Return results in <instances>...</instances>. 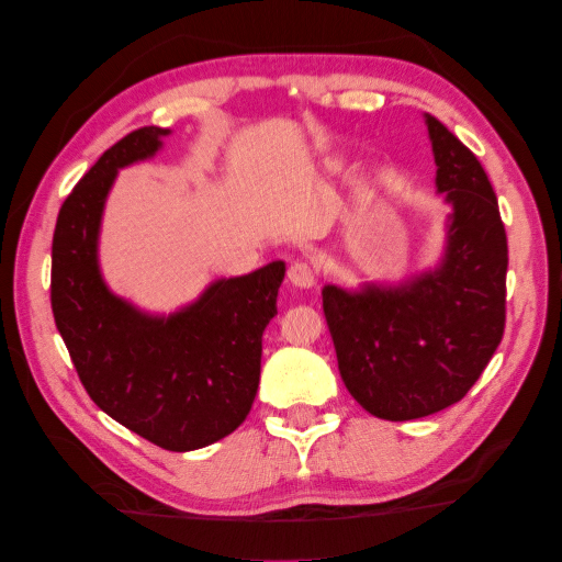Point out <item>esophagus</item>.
Returning a JSON list of instances; mask_svg holds the SVG:
<instances>
[{"mask_svg":"<svg viewBox=\"0 0 562 562\" xmlns=\"http://www.w3.org/2000/svg\"><path fill=\"white\" fill-rule=\"evenodd\" d=\"M289 281L296 289H313L318 283V271L306 261H293L289 266Z\"/></svg>","mask_w":562,"mask_h":562,"instance_id":"obj_1","label":"esophagus"}]
</instances>
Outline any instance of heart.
Returning a JSON list of instances; mask_svg holds the SVG:
<instances>
[{"mask_svg": "<svg viewBox=\"0 0 562 562\" xmlns=\"http://www.w3.org/2000/svg\"><path fill=\"white\" fill-rule=\"evenodd\" d=\"M338 167H340V165H338L336 160H330V162H328V170H338Z\"/></svg>", "mask_w": 562, "mask_h": 562, "instance_id": "b5f03b06", "label": "heart"}]
</instances>
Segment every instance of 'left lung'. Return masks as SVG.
I'll list each match as a JSON object with an SVG mask.
<instances>
[{"instance_id": "obj_1", "label": "left lung", "mask_w": 562, "mask_h": 562, "mask_svg": "<svg viewBox=\"0 0 562 562\" xmlns=\"http://www.w3.org/2000/svg\"><path fill=\"white\" fill-rule=\"evenodd\" d=\"M437 187L451 204L439 269L397 289H323L340 378L370 415L429 417L486 370L506 328L508 244L498 200L476 155L427 115Z\"/></svg>"}]
</instances>
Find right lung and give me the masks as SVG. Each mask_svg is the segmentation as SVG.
<instances>
[{"label": "right lung", "instance_id": "obj_1", "mask_svg": "<svg viewBox=\"0 0 562 562\" xmlns=\"http://www.w3.org/2000/svg\"><path fill=\"white\" fill-rule=\"evenodd\" d=\"M167 133H127L66 196L52 244V311L88 397L155 447L192 451L249 415L286 263L216 281L170 318L145 316L105 289L95 259L105 194L117 167L155 155Z\"/></svg>", "mask_w": 562, "mask_h": 562}]
</instances>
